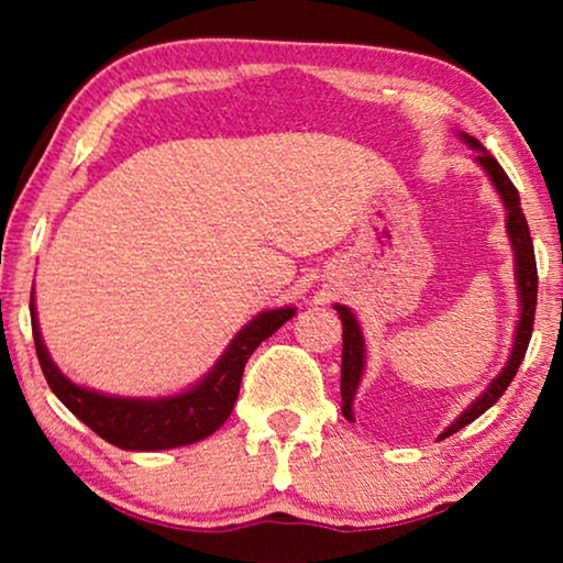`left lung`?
Returning <instances> with one entry per match:
<instances>
[{
  "label": "left lung",
  "instance_id": "left-lung-1",
  "mask_svg": "<svg viewBox=\"0 0 563 563\" xmlns=\"http://www.w3.org/2000/svg\"><path fill=\"white\" fill-rule=\"evenodd\" d=\"M461 141H464L468 148L476 151V164L484 168V174L489 176L492 187L503 199L505 207V228H507V238H510L512 245V256H515V287H518V322H515V338H512V349L510 356H507L503 372H499L495 379L487 384V389L482 391L479 397L474 399L472 405L466 407L464 412L459 415L456 420L451 422L449 428L443 430V438H449L456 433V430L466 428L468 422H474L479 415L489 410L492 405L497 402L499 397L505 395L507 384L515 379L518 368L526 358L528 343H530V333H533V318H536V297H538V272H536V253H533V241H530V230L526 222V214H522L520 207V195L515 189V184L510 181V176L505 174V168L497 164V158L484 148V145L472 137L468 133H459ZM333 310L341 314L343 322V358H341V410L345 418L353 422V399H356V391L361 387V379H364L366 372V343H364V330H361L356 314H353L345 305H333Z\"/></svg>",
  "mask_w": 563,
  "mask_h": 563
}]
</instances>
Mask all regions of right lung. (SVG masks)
I'll list each match as a JSON object with an SVG mask.
<instances>
[{
	"mask_svg": "<svg viewBox=\"0 0 563 563\" xmlns=\"http://www.w3.org/2000/svg\"><path fill=\"white\" fill-rule=\"evenodd\" d=\"M295 312L297 307L291 305L258 312L249 325L238 330V335L228 343L210 372L189 389L164 397H120L81 387L60 372L43 343L35 312V291L30 295V320H33L37 361H41L53 395L99 438L125 451L179 449V445L197 443L212 435L233 412L238 391H241L243 368L249 364L251 353L268 335H274L284 322L295 318Z\"/></svg>",
	"mask_w": 563,
	"mask_h": 563,
	"instance_id": "right-lung-1",
	"label": "right lung"
}]
</instances>
